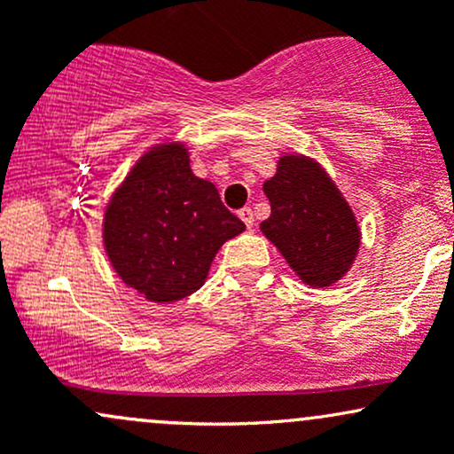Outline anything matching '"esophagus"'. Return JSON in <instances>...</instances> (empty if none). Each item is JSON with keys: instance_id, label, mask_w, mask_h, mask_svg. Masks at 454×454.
<instances>
[{"instance_id": "esophagus-1", "label": "esophagus", "mask_w": 454, "mask_h": 454, "mask_svg": "<svg viewBox=\"0 0 454 454\" xmlns=\"http://www.w3.org/2000/svg\"><path fill=\"white\" fill-rule=\"evenodd\" d=\"M239 217H241L245 226H247L249 231H252V228H254V211L249 209V207H245V209L239 211Z\"/></svg>"}]
</instances>
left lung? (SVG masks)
<instances>
[{
    "mask_svg": "<svg viewBox=\"0 0 454 454\" xmlns=\"http://www.w3.org/2000/svg\"><path fill=\"white\" fill-rule=\"evenodd\" d=\"M262 190L270 202L264 237L305 286L337 284L356 260L361 228L335 181L314 158L286 153Z\"/></svg>",
    "mask_w": 454,
    "mask_h": 454,
    "instance_id": "8db88e82",
    "label": "left lung"
}]
</instances>
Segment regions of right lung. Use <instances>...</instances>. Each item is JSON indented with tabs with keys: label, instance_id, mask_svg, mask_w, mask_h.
Masks as SVG:
<instances>
[{
	"label": "right lung",
	"instance_id": "right-lung-1",
	"mask_svg": "<svg viewBox=\"0 0 454 454\" xmlns=\"http://www.w3.org/2000/svg\"><path fill=\"white\" fill-rule=\"evenodd\" d=\"M245 231L217 187L190 168L184 143L145 151L104 211L102 241L114 273L153 303L196 293L215 254Z\"/></svg>",
	"mask_w": 454,
	"mask_h": 454
}]
</instances>
